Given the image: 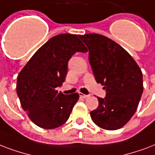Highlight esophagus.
Here are the masks:
<instances>
[{"mask_svg": "<svg viewBox=\"0 0 155 155\" xmlns=\"http://www.w3.org/2000/svg\"><path fill=\"white\" fill-rule=\"evenodd\" d=\"M79 95L81 97H82V98H84V99H86V98H88L89 97V95H87V94H81V93H79Z\"/></svg>", "mask_w": 155, "mask_h": 155, "instance_id": "1", "label": "esophagus"}]
</instances>
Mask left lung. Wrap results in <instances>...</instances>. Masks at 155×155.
Here are the masks:
<instances>
[{"label": "left lung", "mask_w": 155, "mask_h": 155, "mask_svg": "<svg viewBox=\"0 0 155 155\" xmlns=\"http://www.w3.org/2000/svg\"><path fill=\"white\" fill-rule=\"evenodd\" d=\"M89 49V61L106 96L98 97L99 107L91 111L96 125L116 130L126 124L136 112L143 92L142 73L127 51L107 37L99 34L80 35Z\"/></svg>", "instance_id": "1"}]
</instances>
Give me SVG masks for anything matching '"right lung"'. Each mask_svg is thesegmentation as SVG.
Wrapping results in <instances>:
<instances>
[{
  "mask_svg": "<svg viewBox=\"0 0 155 155\" xmlns=\"http://www.w3.org/2000/svg\"><path fill=\"white\" fill-rule=\"evenodd\" d=\"M80 35L61 34L52 37L30 59L19 73L17 94L22 108L37 126L51 129L64 124L79 99L78 93L66 95L56 87L65 80L68 62L87 48Z\"/></svg>",
  "mask_w": 155,
  "mask_h": 155,
  "instance_id": "obj_1",
  "label": "right lung"
}]
</instances>
